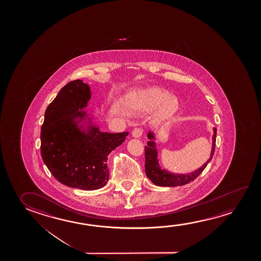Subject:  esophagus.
<instances>
[{
  "label": "esophagus",
  "instance_id": "1",
  "mask_svg": "<svg viewBox=\"0 0 261 261\" xmlns=\"http://www.w3.org/2000/svg\"><path fill=\"white\" fill-rule=\"evenodd\" d=\"M143 134V130L141 128H135L133 130L132 137L135 138H139Z\"/></svg>",
  "mask_w": 261,
  "mask_h": 261
}]
</instances>
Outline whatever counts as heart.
I'll list each match as a JSON object with an SVG mask.
<instances>
[{
    "mask_svg": "<svg viewBox=\"0 0 261 261\" xmlns=\"http://www.w3.org/2000/svg\"><path fill=\"white\" fill-rule=\"evenodd\" d=\"M125 105L133 111L139 113L148 114L155 110V123H162L171 118L178 108L176 98L170 96L166 91L158 88L134 91L127 95Z\"/></svg>",
    "mask_w": 261,
    "mask_h": 261,
    "instance_id": "b5f03b06",
    "label": "heart"
}]
</instances>
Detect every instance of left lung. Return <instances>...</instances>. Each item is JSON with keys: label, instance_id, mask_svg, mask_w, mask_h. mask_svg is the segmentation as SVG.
<instances>
[{"label": "left lung", "instance_id": "8db88e82", "mask_svg": "<svg viewBox=\"0 0 261 261\" xmlns=\"http://www.w3.org/2000/svg\"><path fill=\"white\" fill-rule=\"evenodd\" d=\"M213 133L212 148H211L210 159L202 167L197 168L195 171L190 172L188 174H175L161 167V164L158 159L156 143L154 142L155 135L154 132L149 131L147 134V138L149 139V141L147 142V145L145 146V167L146 176L149 178L152 183L159 187H178V186L188 184L193 180L196 179L213 158L215 146H216V137H217V129L215 127H213Z\"/></svg>", "mask_w": 261, "mask_h": 261}]
</instances>
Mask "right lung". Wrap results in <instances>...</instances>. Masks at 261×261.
<instances>
[{
	"mask_svg": "<svg viewBox=\"0 0 261 261\" xmlns=\"http://www.w3.org/2000/svg\"><path fill=\"white\" fill-rule=\"evenodd\" d=\"M90 99L87 84L70 82L48 106L41 128V154L49 171L62 184L83 190L107 185L108 155L129 134L102 132L84 110Z\"/></svg>",
	"mask_w": 261,
	"mask_h": 261,
	"instance_id": "right-lung-1",
	"label": "right lung"
}]
</instances>
